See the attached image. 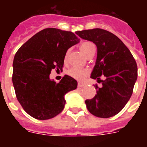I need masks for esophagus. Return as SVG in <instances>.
<instances>
[{"instance_id":"esophagus-1","label":"esophagus","mask_w":147,"mask_h":147,"mask_svg":"<svg viewBox=\"0 0 147 147\" xmlns=\"http://www.w3.org/2000/svg\"><path fill=\"white\" fill-rule=\"evenodd\" d=\"M85 85V84H84V83H82V82H78V88H82V87H84Z\"/></svg>"}]
</instances>
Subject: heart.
I'll use <instances>...</instances> for the list:
<instances>
[{
  "label": "heart",
  "instance_id": "b5f03b06",
  "mask_svg": "<svg viewBox=\"0 0 147 147\" xmlns=\"http://www.w3.org/2000/svg\"><path fill=\"white\" fill-rule=\"evenodd\" d=\"M79 49H80V50L82 51V53L84 55L87 56L89 53H91L92 51L94 50L95 48H94V44L92 43V42H83L79 46ZM67 55H68V53H66L65 55V62L67 59ZM88 73V71L87 69H82V68H78V67H73V68H71L68 71V74L69 76H71L72 78H76V79H78V80L84 79L87 76Z\"/></svg>",
  "mask_w": 147,
  "mask_h": 147
}]
</instances>
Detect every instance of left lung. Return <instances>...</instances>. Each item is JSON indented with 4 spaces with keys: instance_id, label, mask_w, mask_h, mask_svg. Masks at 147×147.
<instances>
[{
    "instance_id": "8db88e82",
    "label": "left lung",
    "mask_w": 147,
    "mask_h": 147,
    "mask_svg": "<svg viewBox=\"0 0 147 147\" xmlns=\"http://www.w3.org/2000/svg\"><path fill=\"white\" fill-rule=\"evenodd\" d=\"M84 40L93 42L98 49L93 79H105L102 87L96 85L97 94L85 100L88 111L94 116L107 118L123 109L132 95L137 78V65L130 51L117 36L102 29L77 31Z\"/></svg>"
}]
</instances>
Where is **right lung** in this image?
<instances>
[{"mask_svg": "<svg viewBox=\"0 0 147 147\" xmlns=\"http://www.w3.org/2000/svg\"><path fill=\"white\" fill-rule=\"evenodd\" d=\"M79 42L70 31L47 28L26 41L15 54L12 82L25 111L38 120H48L64 109L65 94L76 89L77 81L65 76L51 80L52 69H62L67 50Z\"/></svg>", "mask_w": 147, "mask_h": 147, "instance_id": "obj_1", "label": "right lung"}]
</instances>
